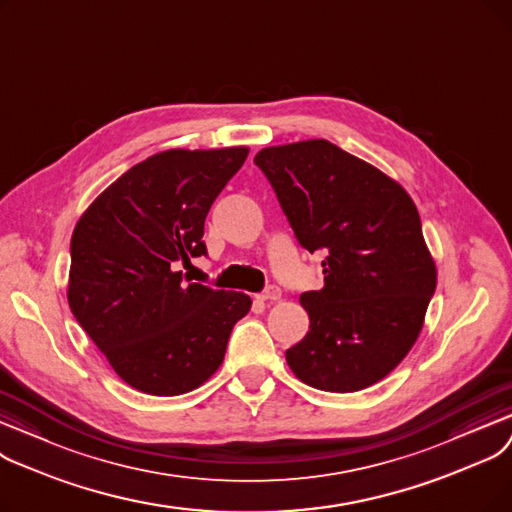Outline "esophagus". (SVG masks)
<instances>
[{
  "label": "esophagus",
  "instance_id": "esophagus-1",
  "mask_svg": "<svg viewBox=\"0 0 512 512\" xmlns=\"http://www.w3.org/2000/svg\"><path fill=\"white\" fill-rule=\"evenodd\" d=\"M260 300H264V302H275V300H279L281 298V289L277 287V285H269L266 287L262 294L258 296Z\"/></svg>",
  "mask_w": 512,
  "mask_h": 512
}]
</instances>
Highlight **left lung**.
Segmentation results:
<instances>
[{
  "mask_svg": "<svg viewBox=\"0 0 512 512\" xmlns=\"http://www.w3.org/2000/svg\"><path fill=\"white\" fill-rule=\"evenodd\" d=\"M254 162L300 246L327 254L323 289L300 296L310 331L285 352L289 369L335 394L381 381L415 346L437 283L415 202L327 139L273 145Z\"/></svg>",
  "mask_w": 512,
  "mask_h": 512,
  "instance_id": "left-lung-1",
  "label": "left lung"
}]
</instances>
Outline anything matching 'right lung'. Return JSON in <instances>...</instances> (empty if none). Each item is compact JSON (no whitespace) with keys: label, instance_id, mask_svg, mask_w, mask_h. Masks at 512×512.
<instances>
[{"label":"right lung","instance_id":"1","mask_svg":"<svg viewBox=\"0 0 512 512\" xmlns=\"http://www.w3.org/2000/svg\"><path fill=\"white\" fill-rule=\"evenodd\" d=\"M248 152L154 154L104 189L72 231L68 306L143 394L179 396L208 381L250 312V296L185 283L177 271L206 256V214Z\"/></svg>","mask_w":512,"mask_h":512}]
</instances>
